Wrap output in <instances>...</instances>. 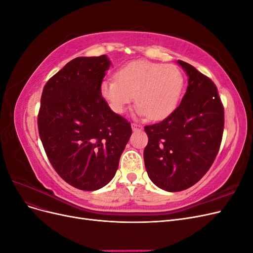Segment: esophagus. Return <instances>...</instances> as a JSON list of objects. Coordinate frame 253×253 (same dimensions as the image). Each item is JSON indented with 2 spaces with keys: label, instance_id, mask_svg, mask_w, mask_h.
Masks as SVG:
<instances>
[{
  "label": "esophagus",
  "instance_id": "34e87169",
  "mask_svg": "<svg viewBox=\"0 0 253 253\" xmlns=\"http://www.w3.org/2000/svg\"><path fill=\"white\" fill-rule=\"evenodd\" d=\"M141 128H142V126L135 124V122H133V124H132V129H133V131H137V129H141Z\"/></svg>",
  "mask_w": 253,
  "mask_h": 253
}]
</instances>
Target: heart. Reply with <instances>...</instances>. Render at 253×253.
Segmentation results:
<instances>
[{
	"instance_id": "1",
	"label": "heart",
	"mask_w": 253,
	"mask_h": 253,
	"mask_svg": "<svg viewBox=\"0 0 253 253\" xmlns=\"http://www.w3.org/2000/svg\"><path fill=\"white\" fill-rule=\"evenodd\" d=\"M183 84L178 66L138 60L122 66L117 78L103 80L100 90L114 113H125L136 95L137 113L151 120H163L177 108Z\"/></svg>"
}]
</instances>
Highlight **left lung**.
I'll use <instances>...</instances> for the list:
<instances>
[{
    "label": "left lung",
    "instance_id": "8db88e82",
    "mask_svg": "<svg viewBox=\"0 0 253 253\" xmlns=\"http://www.w3.org/2000/svg\"><path fill=\"white\" fill-rule=\"evenodd\" d=\"M188 75L180 104L163 121L145 126L143 151L150 179L170 192L186 190L208 172L223 138L224 105L214 82L194 66L178 60Z\"/></svg>",
    "mask_w": 253,
    "mask_h": 253
}]
</instances>
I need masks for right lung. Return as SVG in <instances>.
Here are the masks:
<instances>
[{
    "mask_svg": "<svg viewBox=\"0 0 253 253\" xmlns=\"http://www.w3.org/2000/svg\"><path fill=\"white\" fill-rule=\"evenodd\" d=\"M110 61L105 55L70 61L46 82L38 129L49 163L71 186L94 191L116 174L132 135L131 124L101 95Z\"/></svg>",
    "mask_w": 253,
    "mask_h": 253,
    "instance_id": "obj_1",
    "label": "right lung"
}]
</instances>
